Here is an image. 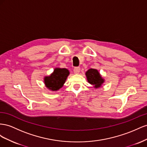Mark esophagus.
<instances>
[{"label": "esophagus", "instance_id": "34e87169", "mask_svg": "<svg viewBox=\"0 0 147 147\" xmlns=\"http://www.w3.org/2000/svg\"><path fill=\"white\" fill-rule=\"evenodd\" d=\"M80 68L79 67H76V68H74V73L75 74H79L80 72Z\"/></svg>", "mask_w": 147, "mask_h": 147}]
</instances>
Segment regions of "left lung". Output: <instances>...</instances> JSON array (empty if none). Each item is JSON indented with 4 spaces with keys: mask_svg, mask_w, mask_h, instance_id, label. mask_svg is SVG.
Wrapping results in <instances>:
<instances>
[{
    "mask_svg": "<svg viewBox=\"0 0 147 147\" xmlns=\"http://www.w3.org/2000/svg\"><path fill=\"white\" fill-rule=\"evenodd\" d=\"M86 76L87 77V81L90 84L94 86V87L97 89L102 86L105 82L104 79L100 75L97 69H89L86 73Z\"/></svg>",
    "mask_w": 147,
    "mask_h": 147,
    "instance_id": "1",
    "label": "left lung"
}]
</instances>
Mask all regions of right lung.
<instances>
[{
    "label": "right lung",
    "instance_id": "1",
    "mask_svg": "<svg viewBox=\"0 0 147 147\" xmlns=\"http://www.w3.org/2000/svg\"><path fill=\"white\" fill-rule=\"evenodd\" d=\"M69 74L67 69L56 68L50 76L44 78L45 85L50 90L57 91L63 86Z\"/></svg>",
    "mask_w": 147,
    "mask_h": 147
}]
</instances>
